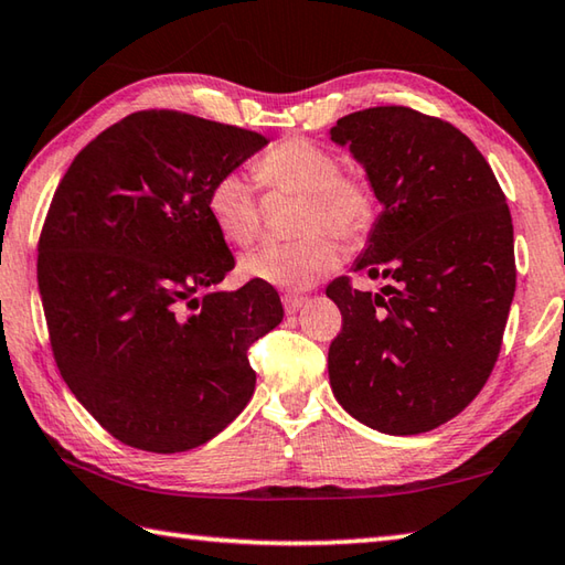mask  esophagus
Returning <instances> with one entry per match:
<instances>
[{"mask_svg":"<svg viewBox=\"0 0 565 565\" xmlns=\"http://www.w3.org/2000/svg\"><path fill=\"white\" fill-rule=\"evenodd\" d=\"M305 302H307V297H302V295H285L282 297V307H285L287 315L300 312L302 307H305Z\"/></svg>","mask_w":565,"mask_h":565,"instance_id":"esophagus-1","label":"esophagus"}]
</instances>
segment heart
I'll use <instances>...</instances> for the list:
<instances>
[{"label":"heart","instance_id":"1","mask_svg":"<svg viewBox=\"0 0 565 565\" xmlns=\"http://www.w3.org/2000/svg\"><path fill=\"white\" fill-rule=\"evenodd\" d=\"M258 182L270 189L295 191L305 199L300 231L295 243H263L241 258V273L248 280L307 290L332 273L339 263L334 243L319 228L344 241H356L371 228L376 216V194L364 177L342 174L339 157L312 140H287L275 145L258 164ZM206 211L228 243L246 246L258 233V201L250 179L241 172L221 174L206 194Z\"/></svg>","mask_w":565,"mask_h":565}]
</instances>
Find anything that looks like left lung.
<instances>
[{
	"instance_id": "1",
	"label": "left lung",
	"mask_w": 565,
	"mask_h": 565,
	"mask_svg": "<svg viewBox=\"0 0 565 565\" xmlns=\"http://www.w3.org/2000/svg\"><path fill=\"white\" fill-rule=\"evenodd\" d=\"M329 140L349 147L381 204L351 273L388 280L374 295L329 282L344 319L329 347L332 393L379 433H428L494 369L516 290L512 214L470 137L438 117L371 108Z\"/></svg>"
}]
</instances>
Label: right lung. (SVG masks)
I'll use <instances>...</instances> for the list:
<instances>
[{
	"instance_id": "right-lung-1",
	"label": "right lung",
	"mask_w": 565,
	"mask_h": 565,
	"mask_svg": "<svg viewBox=\"0 0 565 565\" xmlns=\"http://www.w3.org/2000/svg\"><path fill=\"white\" fill-rule=\"evenodd\" d=\"M268 145L204 117L145 110L73 159L39 238V295L63 381L113 438L184 452L255 388L248 347L282 322L273 285L216 290L233 255L206 211L221 174Z\"/></svg>"
}]
</instances>
